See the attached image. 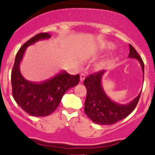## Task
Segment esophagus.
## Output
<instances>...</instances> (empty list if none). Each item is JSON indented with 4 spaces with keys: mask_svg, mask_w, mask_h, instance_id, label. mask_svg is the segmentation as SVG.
I'll return each mask as SVG.
<instances>
[{
    "mask_svg": "<svg viewBox=\"0 0 155 155\" xmlns=\"http://www.w3.org/2000/svg\"><path fill=\"white\" fill-rule=\"evenodd\" d=\"M85 78H86L85 74H81V81H84Z\"/></svg>",
    "mask_w": 155,
    "mask_h": 155,
    "instance_id": "1",
    "label": "esophagus"
}]
</instances>
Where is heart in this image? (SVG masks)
Instances as JSON below:
<instances>
[{"label": "heart", "mask_w": 155, "mask_h": 155, "mask_svg": "<svg viewBox=\"0 0 155 155\" xmlns=\"http://www.w3.org/2000/svg\"><path fill=\"white\" fill-rule=\"evenodd\" d=\"M113 47V45L111 43H104V45H102V49H108V48H110Z\"/></svg>", "instance_id": "obj_1"}]
</instances>
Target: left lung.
<instances>
[{
  "label": "left lung",
  "instance_id": "1",
  "mask_svg": "<svg viewBox=\"0 0 155 155\" xmlns=\"http://www.w3.org/2000/svg\"><path fill=\"white\" fill-rule=\"evenodd\" d=\"M129 58L139 61L144 73V62L132 45L129 44ZM105 71H99L87 77L84 84L87 88L84 113L90 119L100 125H113L127 117L136 107L141 93L128 104H119L112 101L103 89L101 80Z\"/></svg>",
  "mask_w": 155,
  "mask_h": 155
}]
</instances>
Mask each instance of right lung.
Instances as JSON below:
<instances>
[{
	"mask_svg": "<svg viewBox=\"0 0 155 155\" xmlns=\"http://www.w3.org/2000/svg\"><path fill=\"white\" fill-rule=\"evenodd\" d=\"M50 37L51 35L47 32H41L25 42L17 51L11 72L13 97L17 104L32 116H46L52 113L59 105L64 93L80 81V75H71L65 71L39 83L29 81L22 76L20 63L26 48L37 41Z\"/></svg>",
	"mask_w": 155,
	"mask_h": 155,
	"instance_id": "1",
	"label": "right lung"
}]
</instances>
